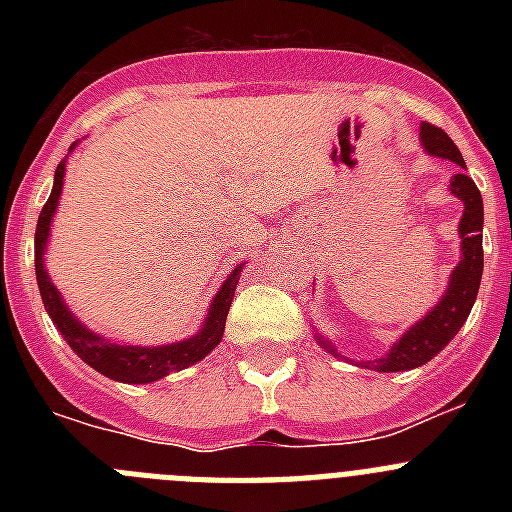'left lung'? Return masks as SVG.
<instances>
[{"instance_id":"8db88e82","label":"left lung","mask_w":512,"mask_h":512,"mask_svg":"<svg viewBox=\"0 0 512 512\" xmlns=\"http://www.w3.org/2000/svg\"><path fill=\"white\" fill-rule=\"evenodd\" d=\"M420 143L431 156L449 158L454 164L461 166L459 174L451 179V194L464 202V215L459 223V238H461V261L456 269L451 271V282L446 287V295L441 297L436 307H433L423 320L405 330V336L390 348V354L382 359L366 361V366H372L377 372H408L415 366H423L446 348V343L459 333V328L467 323L469 312H472L474 300H477L479 282H482V269H485V253H482V225H485V207H482V194H479L477 184L464 174L467 164L461 158L459 148L454 140L443 133L441 128L423 122L420 125ZM318 338L320 346L333 356H341L336 346L325 341L323 336Z\"/></svg>"}]
</instances>
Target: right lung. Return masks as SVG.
Instances as JSON below:
<instances>
[{"label": "right lung", "instance_id": "1", "mask_svg": "<svg viewBox=\"0 0 512 512\" xmlns=\"http://www.w3.org/2000/svg\"><path fill=\"white\" fill-rule=\"evenodd\" d=\"M63 174H66V161L58 164L56 179H53V192L48 197V202L43 205V212L38 217V228H35V277H38L40 297H43L45 310L51 315L53 325L61 330V336L66 338V343L74 348L76 356L84 364L97 369L104 377L125 384H151L156 379H164L166 374L182 372L187 366L205 359L212 348L223 341L225 318H228V310L233 305L235 284L241 279L243 266H235L233 274L220 284L217 295L212 297L205 323L187 341L166 343V346H130V343H115L97 336L94 330H89L87 325L74 318V312L66 307L63 297L58 295V289L53 287L48 271H45L43 256L45 246H48V235H51V223L53 215H56L58 197H61L63 189Z\"/></svg>", "mask_w": 512, "mask_h": 512}]
</instances>
